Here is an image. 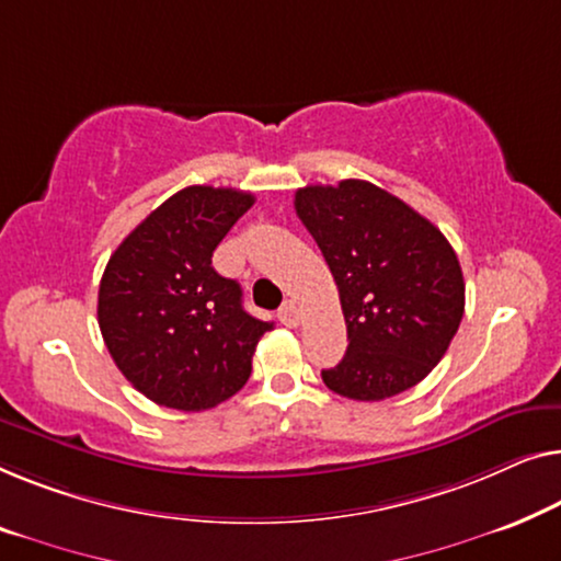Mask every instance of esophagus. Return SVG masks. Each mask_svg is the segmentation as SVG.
I'll list each match as a JSON object with an SVG mask.
<instances>
[{"label":"esophagus","mask_w":561,"mask_h":561,"mask_svg":"<svg viewBox=\"0 0 561 561\" xmlns=\"http://www.w3.org/2000/svg\"><path fill=\"white\" fill-rule=\"evenodd\" d=\"M278 319H280V323H286V327H290V329H296V327H298V321H300V311H298V306L294 304V300H286V304L280 306Z\"/></svg>","instance_id":"esophagus-1"}]
</instances>
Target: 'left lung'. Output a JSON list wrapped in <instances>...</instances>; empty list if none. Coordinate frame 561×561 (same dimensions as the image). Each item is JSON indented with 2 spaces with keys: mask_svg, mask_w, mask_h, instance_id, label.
Here are the masks:
<instances>
[{
  "mask_svg": "<svg viewBox=\"0 0 561 561\" xmlns=\"http://www.w3.org/2000/svg\"><path fill=\"white\" fill-rule=\"evenodd\" d=\"M296 215L334 275L346 354L323 385L379 402L415 387L448 352L466 308L456 250L400 197L364 180L296 192Z\"/></svg>",
  "mask_w": 561,
  "mask_h": 561,
  "instance_id": "obj_1",
  "label": "left lung"
}]
</instances>
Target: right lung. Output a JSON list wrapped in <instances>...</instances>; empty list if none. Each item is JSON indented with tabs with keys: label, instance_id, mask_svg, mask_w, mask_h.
Returning a JSON list of instances; mask_svg holds the SVG:
<instances>
[{
	"label": "right lung",
	"instance_id": "add662e5",
	"mask_svg": "<svg viewBox=\"0 0 561 561\" xmlns=\"http://www.w3.org/2000/svg\"><path fill=\"white\" fill-rule=\"evenodd\" d=\"M250 192L194 184L159 205L116 248L99 288V327L124 377L161 408L202 412L240 392L273 323L242 308L213 267Z\"/></svg>",
	"mask_w": 561,
	"mask_h": 561
}]
</instances>
